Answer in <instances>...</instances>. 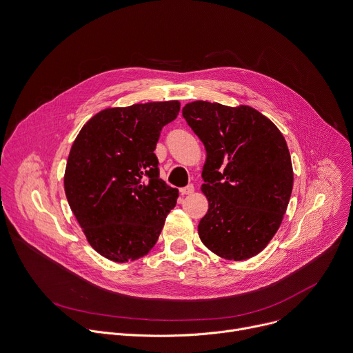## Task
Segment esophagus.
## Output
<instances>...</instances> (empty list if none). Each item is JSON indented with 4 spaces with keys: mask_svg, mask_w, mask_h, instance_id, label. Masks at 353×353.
<instances>
[{
    "mask_svg": "<svg viewBox=\"0 0 353 353\" xmlns=\"http://www.w3.org/2000/svg\"><path fill=\"white\" fill-rule=\"evenodd\" d=\"M180 192L183 194V195H187V194H191V192H194V185L192 184H188V185H185V187H183V188H180Z\"/></svg>",
    "mask_w": 353,
    "mask_h": 353,
    "instance_id": "obj_1",
    "label": "esophagus"
}]
</instances>
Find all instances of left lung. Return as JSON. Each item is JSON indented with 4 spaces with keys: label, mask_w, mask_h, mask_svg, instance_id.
Here are the masks:
<instances>
[{
    "label": "left lung",
    "mask_w": 353,
    "mask_h": 353,
    "mask_svg": "<svg viewBox=\"0 0 353 353\" xmlns=\"http://www.w3.org/2000/svg\"><path fill=\"white\" fill-rule=\"evenodd\" d=\"M183 117L207 150L201 190L208 212L198 225L201 241L225 260L257 256L279 229L292 194L283 135L250 106L196 100L183 108Z\"/></svg>",
    "instance_id": "left-lung-1"
}]
</instances>
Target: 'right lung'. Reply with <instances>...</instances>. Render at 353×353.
<instances>
[{
  "mask_svg": "<svg viewBox=\"0 0 353 353\" xmlns=\"http://www.w3.org/2000/svg\"><path fill=\"white\" fill-rule=\"evenodd\" d=\"M177 100L94 114L75 138L64 176L71 211L89 244L116 263L149 253L176 207L179 190L159 179L154 150Z\"/></svg>",
  "mask_w": 353,
  "mask_h": 353,
  "instance_id": "right-lung-1",
  "label": "right lung"
}]
</instances>
